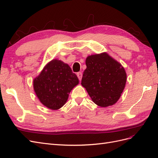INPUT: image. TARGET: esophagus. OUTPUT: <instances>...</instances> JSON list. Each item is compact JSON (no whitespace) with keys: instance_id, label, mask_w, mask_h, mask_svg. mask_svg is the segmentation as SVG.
Instances as JSON below:
<instances>
[{"instance_id":"34e87169","label":"esophagus","mask_w":158,"mask_h":158,"mask_svg":"<svg viewBox=\"0 0 158 158\" xmlns=\"http://www.w3.org/2000/svg\"><path fill=\"white\" fill-rule=\"evenodd\" d=\"M76 75H77L78 78L80 80H82V73H81V72H79V73H77V74H76Z\"/></svg>"}]
</instances>
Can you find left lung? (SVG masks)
Segmentation results:
<instances>
[{
  "label": "left lung",
  "instance_id": "1",
  "mask_svg": "<svg viewBox=\"0 0 158 158\" xmlns=\"http://www.w3.org/2000/svg\"><path fill=\"white\" fill-rule=\"evenodd\" d=\"M82 78L92 101L99 107L115 103L125 87L127 74L123 66L107 52L88 56Z\"/></svg>",
  "mask_w": 158,
  "mask_h": 158
}]
</instances>
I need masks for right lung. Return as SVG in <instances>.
<instances>
[{"mask_svg": "<svg viewBox=\"0 0 158 158\" xmlns=\"http://www.w3.org/2000/svg\"><path fill=\"white\" fill-rule=\"evenodd\" d=\"M78 83L77 76L67 64L53 59L33 80V89L44 106L57 110L65 104L70 91Z\"/></svg>", "mask_w": 158, "mask_h": 158, "instance_id": "1", "label": "right lung"}]
</instances>
